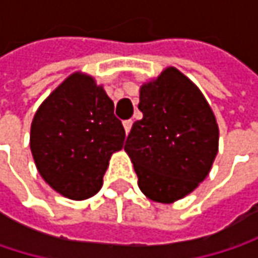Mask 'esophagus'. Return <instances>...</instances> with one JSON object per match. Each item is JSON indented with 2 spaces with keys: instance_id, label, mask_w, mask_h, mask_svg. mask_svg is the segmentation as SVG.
<instances>
[{
  "instance_id": "1",
  "label": "esophagus",
  "mask_w": 258,
  "mask_h": 258,
  "mask_svg": "<svg viewBox=\"0 0 258 258\" xmlns=\"http://www.w3.org/2000/svg\"><path fill=\"white\" fill-rule=\"evenodd\" d=\"M131 127H133V121H131V119H127V121H124V128H125V133H127V134L130 133Z\"/></svg>"
}]
</instances>
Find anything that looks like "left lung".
I'll list each match as a JSON object with an SVG mask.
<instances>
[{
  "label": "left lung",
  "instance_id": "left-lung-1",
  "mask_svg": "<svg viewBox=\"0 0 258 258\" xmlns=\"http://www.w3.org/2000/svg\"><path fill=\"white\" fill-rule=\"evenodd\" d=\"M140 121L124 149L139 186L154 202L170 203L205 179L218 152L217 119L197 86L176 69L140 88Z\"/></svg>",
  "mask_w": 258,
  "mask_h": 258
}]
</instances>
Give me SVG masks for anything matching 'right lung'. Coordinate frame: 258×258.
<instances>
[{
	"label": "right lung",
	"mask_w": 258,
	"mask_h": 258,
	"mask_svg": "<svg viewBox=\"0 0 258 258\" xmlns=\"http://www.w3.org/2000/svg\"><path fill=\"white\" fill-rule=\"evenodd\" d=\"M113 110L106 91L80 73L66 79L38 107L29 145L41 178L55 191L73 200L98 192L110 155L125 139Z\"/></svg>",
	"instance_id": "add662e5"
}]
</instances>
